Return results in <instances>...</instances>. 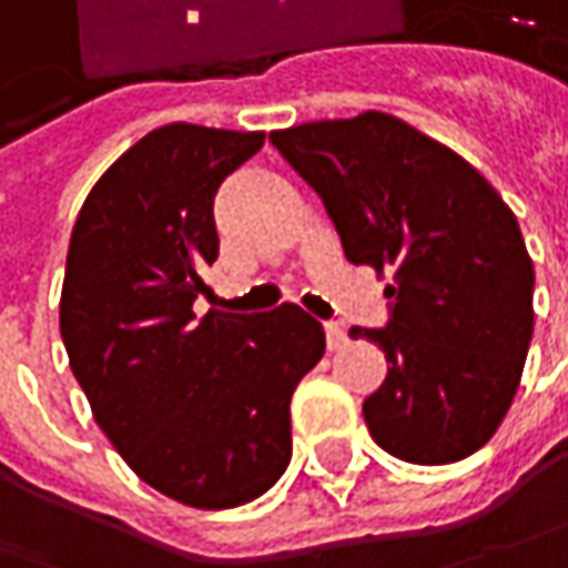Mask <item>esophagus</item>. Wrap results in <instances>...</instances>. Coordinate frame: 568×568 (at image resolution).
Segmentation results:
<instances>
[{"instance_id":"esophagus-1","label":"esophagus","mask_w":568,"mask_h":568,"mask_svg":"<svg viewBox=\"0 0 568 568\" xmlns=\"http://www.w3.org/2000/svg\"><path fill=\"white\" fill-rule=\"evenodd\" d=\"M324 334H327V347H331V351H344V347H347V331H344L337 321H327V324H324Z\"/></svg>"}]
</instances>
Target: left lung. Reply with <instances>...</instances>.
<instances>
[{"instance_id":"obj_1","label":"left lung","mask_w":568,"mask_h":568,"mask_svg":"<svg viewBox=\"0 0 568 568\" xmlns=\"http://www.w3.org/2000/svg\"><path fill=\"white\" fill-rule=\"evenodd\" d=\"M270 141L324 202L347 260L392 273L385 327H351L392 363L363 402L373 440L417 466L485 447L534 334V263L511 209L459 153L383 112Z\"/></svg>"}]
</instances>
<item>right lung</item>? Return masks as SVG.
<instances>
[{
    "instance_id": "right-lung-1",
    "label": "right lung",
    "mask_w": 568,
    "mask_h": 568,
    "mask_svg": "<svg viewBox=\"0 0 568 568\" xmlns=\"http://www.w3.org/2000/svg\"><path fill=\"white\" fill-rule=\"evenodd\" d=\"M263 131L163 124L85 195L60 295V337L95 424L124 463L189 508H237L292 459L288 402L324 356V327L285 302L209 308L215 192Z\"/></svg>"
}]
</instances>
